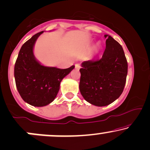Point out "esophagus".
Here are the masks:
<instances>
[{
	"instance_id": "obj_1",
	"label": "esophagus",
	"mask_w": 150,
	"mask_h": 150,
	"mask_svg": "<svg viewBox=\"0 0 150 150\" xmlns=\"http://www.w3.org/2000/svg\"><path fill=\"white\" fill-rule=\"evenodd\" d=\"M75 67L76 69H79L81 68V65L79 64H75Z\"/></svg>"
}]
</instances>
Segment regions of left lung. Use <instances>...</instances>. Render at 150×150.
Here are the masks:
<instances>
[{"mask_svg": "<svg viewBox=\"0 0 150 150\" xmlns=\"http://www.w3.org/2000/svg\"><path fill=\"white\" fill-rule=\"evenodd\" d=\"M106 48L101 59L82 62L79 89L86 101L98 107L107 106L119 98L124 91L128 62L117 40L105 35Z\"/></svg>", "mask_w": 150, "mask_h": 150, "instance_id": "1", "label": "left lung"}]
</instances>
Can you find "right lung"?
I'll return each mask as SVG.
<instances>
[{"mask_svg":"<svg viewBox=\"0 0 150 150\" xmlns=\"http://www.w3.org/2000/svg\"><path fill=\"white\" fill-rule=\"evenodd\" d=\"M43 31L37 33L25 42L19 50L14 74L17 91L24 102L34 107H43L57 96L60 82L74 66L68 69L41 65L33 55L36 40Z\"/></svg>","mask_w":150,"mask_h":150,"instance_id":"add662e5","label":"right lung"}]
</instances>
